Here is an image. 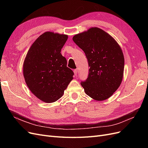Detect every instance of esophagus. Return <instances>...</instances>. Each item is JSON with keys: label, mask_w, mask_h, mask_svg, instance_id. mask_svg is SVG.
<instances>
[{"label": "esophagus", "mask_w": 148, "mask_h": 148, "mask_svg": "<svg viewBox=\"0 0 148 148\" xmlns=\"http://www.w3.org/2000/svg\"><path fill=\"white\" fill-rule=\"evenodd\" d=\"M74 75L76 76L77 75V74H78V69H75L74 70Z\"/></svg>", "instance_id": "esophagus-1"}]
</instances>
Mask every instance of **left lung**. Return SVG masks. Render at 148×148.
<instances>
[{
	"mask_svg": "<svg viewBox=\"0 0 148 148\" xmlns=\"http://www.w3.org/2000/svg\"><path fill=\"white\" fill-rule=\"evenodd\" d=\"M73 40L84 52L90 67L88 79L81 83L85 93L97 101L110 98L123 79L124 57L120 45L96 27L74 35Z\"/></svg>",
	"mask_w": 148,
	"mask_h": 148,
	"instance_id": "1",
	"label": "left lung"
}]
</instances>
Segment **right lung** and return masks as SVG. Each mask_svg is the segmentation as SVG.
<instances>
[{"label":"right lung","mask_w":148,"mask_h":148,"mask_svg":"<svg viewBox=\"0 0 148 148\" xmlns=\"http://www.w3.org/2000/svg\"><path fill=\"white\" fill-rule=\"evenodd\" d=\"M68 35L45 32L31 45L23 63V75L32 94L42 101L51 103L63 95L73 79L60 53Z\"/></svg>","instance_id":"1"}]
</instances>
